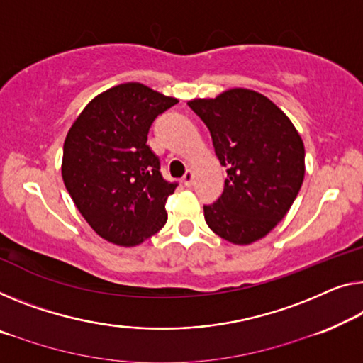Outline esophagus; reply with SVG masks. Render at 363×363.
Returning <instances> with one entry per match:
<instances>
[{
  "instance_id": "1",
  "label": "esophagus",
  "mask_w": 363,
  "mask_h": 363,
  "mask_svg": "<svg viewBox=\"0 0 363 363\" xmlns=\"http://www.w3.org/2000/svg\"><path fill=\"white\" fill-rule=\"evenodd\" d=\"M193 178H194V175H193V170H186L185 172V175L182 177V182L185 183V186H191L193 185Z\"/></svg>"
}]
</instances>
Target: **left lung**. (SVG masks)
Returning a JSON list of instances; mask_svg holds the SVG:
<instances>
[{"label":"left lung","instance_id":"obj_1","mask_svg":"<svg viewBox=\"0 0 363 363\" xmlns=\"http://www.w3.org/2000/svg\"><path fill=\"white\" fill-rule=\"evenodd\" d=\"M211 131L224 193L204 206L211 230L235 245L267 235L289 213L305 177V147L287 115L263 94L230 89L188 102Z\"/></svg>","mask_w":363,"mask_h":363}]
</instances>
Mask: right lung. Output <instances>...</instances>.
Returning <instances> with one entry per match:
<instances>
[{
    "label": "right lung",
    "mask_w": 363,
    "mask_h": 363,
    "mask_svg": "<svg viewBox=\"0 0 363 363\" xmlns=\"http://www.w3.org/2000/svg\"><path fill=\"white\" fill-rule=\"evenodd\" d=\"M178 102L139 82L99 94L69 128L63 146L65 186L97 235L135 247L167 222L177 183L160 174L147 146L149 128Z\"/></svg>",
    "instance_id": "right-lung-1"
}]
</instances>
